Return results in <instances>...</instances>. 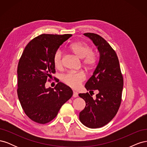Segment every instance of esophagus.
<instances>
[{
	"label": "esophagus",
	"instance_id": "obj_1",
	"mask_svg": "<svg viewBox=\"0 0 147 147\" xmlns=\"http://www.w3.org/2000/svg\"><path fill=\"white\" fill-rule=\"evenodd\" d=\"M78 96V92L76 91H74L73 92V97H77Z\"/></svg>",
	"mask_w": 147,
	"mask_h": 147
}]
</instances>
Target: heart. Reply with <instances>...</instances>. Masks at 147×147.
Wrapping results in <instances>:
<instances>
[{"label": "heart", "instance_id": "b5f03b06", "mask_svg": "<svg viewBox=\"0 0 147 147\" xmlns=\"http://www.w3.org/2000/svg\"><path fill=\"white\" fill-rule=\"evenodd\" d=\"M69 50L80 59H82V64L88 69H91L97 63V55L91 50V47L85 42L77 41L70 44ZM53 64L56 69L63 68V56L60 50H57L53 56ZM86 75L83 71L67 74L63 78L64 83L72 88H78L85 80Z\"/></svg>", "mask_w": 147, "mask_h": 147}]
</instances>
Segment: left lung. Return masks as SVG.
Wrapping results in <instances>:
<instances>
[{
  "instance_id": "obj_1",
  "label": "left lung",
  "mask_w": 147,
  "mask_h": 147,
  "mask_svg": "<svg viewBox=\"0 0 147 147\" xmlns=\"http://www.w3.org/2000/svg\"><path fill=\"white\" fill-rule=\"evenodd\" d=\"M97 47L100 58L93 75L85 84L88 91L98 90L96 100L88 92L78 96L86 102L84 109L79 114V119L84 126L99 128L108 124L117 115L121 102L123 77L116 52L99 35L84 33Z\"/></svg>"
}]
</instances>
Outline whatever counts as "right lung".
<instances>
[{"mask_svg": "<svg viewBox=\"0 0 147 147\" xmlns=\"http://www.w3.org/2000/svg\"><path fill=\"white\" fill-rule=\"evenodd\" d=\"M71 36L40 35L29 42L22 53L17 69V93L24 113L34 122L44 124L52 121L73 95L72 89L61 82H57L55 89L45 86L56 73L55 53Z\"/></svg>", "mask_w": 147, "mask_h": 147, "instance_id": "right-lung-1", "label": "right lung"}]
</instances>
